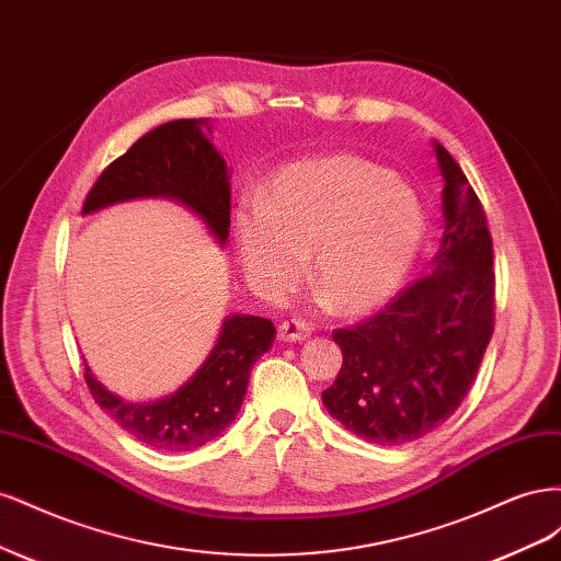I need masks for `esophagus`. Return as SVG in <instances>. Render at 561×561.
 <instances>
[{"label": "esophagus", "instance_id": "1", "mask_svg": "<svg viewBox=\"0 0 561 561\" xmlns=\"http://www.w3.org/2000/svg\"><path fill=\"white\" fill-rule=\"evenodd\" d=\"M278 336L283 342H304L311 336V328L301 320H285L278 325Z\"/></svg>", "mask_w": 561, "mask_h": 561}]
</instances>
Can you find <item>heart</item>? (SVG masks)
I'll return each mask as SVG.
<instances>
[{
  "instance_id": "b5f03b06",
  "label": "heart",
  "mask_w": 561,
  "mask_h": 561,
  "mask_svg": "<svg viewBox=\"0 0 561 561\" xmlns=\"http://www.w3.org/2000/svg\"><path fill=\"white\" fill-rule=\"evenodd\" d=\"M426 219L416 196L383 168L358 157H328L280 171L262 201L233 217L248 283L280 299L311 280L344 313L377 307L416 260Z\"/></svg>"
}]
</instances>
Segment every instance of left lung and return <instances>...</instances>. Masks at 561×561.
<instances>
[{"instance_id": "obj_1", "label": "left lung", "mask_w": 561, "mask_h": 561, "mask_svg": "<svg viewBox=\"0 0 561 561\" xmlns=\"http://www.w3.org/2000/svg\"><path fill=\"white\" fill-rule=\"evenodd\" d=\"M445 180V233L433 271L355 328L334 330L344 363L322 404L367 443L428 435L472 388L494 334V250L486 217L449 151L433 142Z\"/></svg>"}]
</instances>
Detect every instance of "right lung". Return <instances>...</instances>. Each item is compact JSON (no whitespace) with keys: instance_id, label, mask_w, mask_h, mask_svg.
Wrapping results in <instances>:
<instances>
[{"instance_id":"obj_1","label":"right lung","mask_w":561,"mask_h":561,"mask_svg":"<svg viewBox=\"0 0 561 561\" xmlns=\"http://www.w3.org/2000/svg\"><path fill=\"white\" fill-rule=\"evenodd\" d=\"M210 118L161 124L112 161L83 203V215L133 198H173L215 236L229 239L231 186L225 157L208 140ZM274 322L227 316L217 344L196 375L154 402H128L100 383L87 365L93 400L142 445L161 451L198 449L231 426L248 393L250 369L274 344Z\"/></svg>"}]
</instances>
